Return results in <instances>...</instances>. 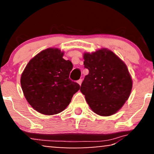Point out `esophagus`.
<instances>
[{"mask_svg":"<svg viewBox=\"0 0 154 154\" xmlns=\"http://www.w3.org/2000/svg\"><path fill=\"white\" fill-rule=\"evenodd\" d=\"M77 83L79 84L80 86H81V84H82V79H79L77 81Z\"/></svg>","mask_w":154,"mask_h":154,"instance_id":"obj_1","label":"esophagus"}]
</instances>
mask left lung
I'll list each match as a JSON object with an SVG mask.
<instances>
[{
	"mask_svg": "<svg viewBox=\"0 0 154 154\" xmlns=\"http://www.w3.org/2000/svg\"><path fill=\"white\" fill-rule=\"evenodd\" d=\"M84 68L89 72L80 91L93 111L108 116L117 112L131 94L133 81L126 65L107 49L84 54Z\"/></svg>",
	"mask_w": 154,
	"mask_h": 154,
	"instance_id": "1",
	"label": "left lung"
}]
</instances>
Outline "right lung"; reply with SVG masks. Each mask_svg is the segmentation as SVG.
I'll use <instances>...</instances> for the list:
<instances>
[{
    "label": "right lung",
    "mask_w": 154,
    "mask_h": 154,
    "mask_svg": "<svg viewBox=\"0 0 154 154\" xmlns=\"http://www.w3.org/2000/svg\"><path fill=\"white\" fill-rule=\"evenodd\" d=\"M63 52L48 48L29 62L21 74L23 95L31 107L45 115L60 113L68 107L80 86L70 79L72 63Z\"/></svg>",
    "instance_id": "right-lung-1"
}]
</instances>
